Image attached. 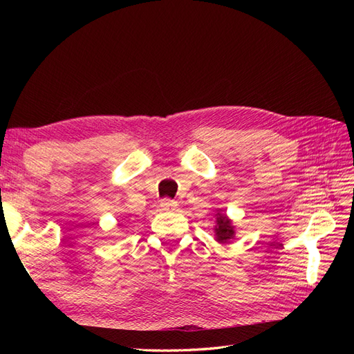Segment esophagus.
<instances>
[{
  "instance_id": "obj_1",
  "label": "esophagus",
  "mask_w": 354,
  "mask_h": 354,
  "mask_svg": "<svg viewBox=\"0 0 354 354\" xmlns=\"http://www.w3.org/2000/svg\"><path fill=\"white\" fill-rule=\"evenodd\" d=\"M178 203L176 201H171V199H164L162 202H160V208L162 209H167V211H171V209H176Z\"/></svg>"
}]
</instances>
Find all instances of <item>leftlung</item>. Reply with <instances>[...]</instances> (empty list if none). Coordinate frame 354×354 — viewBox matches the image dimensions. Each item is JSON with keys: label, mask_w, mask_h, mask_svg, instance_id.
I'll return each instance as SVG.
<instances>
[{"label": "left lung", "mask_w": 354, "mask_h": 354, "mask_svg": "<svg viewBox=\"0 0 354 354\" xmlns=\"http://www.w3.org/2000/svg\"><path fill=\"white\" fill-rule=\"evenodd\" d=\"M234 234H236V229L233 226V221L226 214H223L221 209H217L216 226H214V239L224 245L234 239Z\"/></svg>", "instance_id": "8db88e82"}]
</instances>
